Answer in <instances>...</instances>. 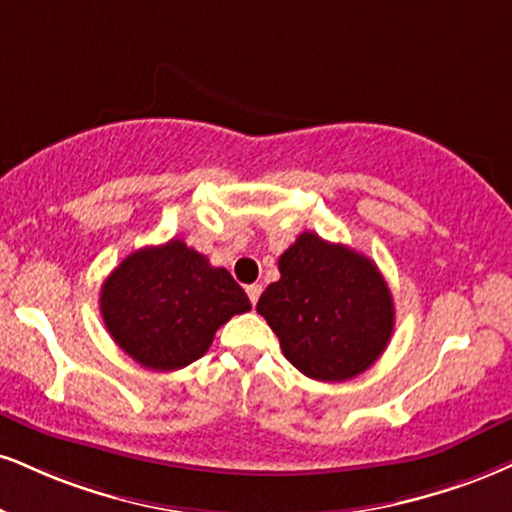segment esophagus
I'll return each instance as SVG.
<instances>
[{
    "instance_id": "1",
    "label": "esophagus",
    "mask_w": 512,
    "mask_h": 512,
    "mask_svg": "<svg viewBox=\"0 0 512 512\" xmlns=\"http://www.w3.org/2000/svg\"><path fill=\"white\" fill-rule=\"evenodd\" d=\"M245 291H248L250 303L257 305V300H260V295H262V283H250V286L245 288Z\"/></svg>"
}]
</instances>
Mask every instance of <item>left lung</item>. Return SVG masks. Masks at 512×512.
<instances>
[{"label": "left lung", "instance_id": "8db88e82", "mask_svg": "<svg viewBox=\"0 0 512 512\" xmlns=\"http://www.w3.org/2000/svg\"><path fill=\"white\" fill-rule=\"evenodd\" d=\"M279 272L257 312L295 369L317 381H346L379 360L396 312L377 264L305 231L279 257Z\"/></svg>", "mask_w": 512, "mask_h": 512}]
</instances>
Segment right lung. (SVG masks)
I'll return each instance as SVG.
<instances>
[{
	"mask_svg": "<svg viewBox=\"0 0 512 512\" xmlns=\"http://www.w3.org/2000/svg\"><path fill=\"white\" fill-rule=\"evenodd\" d=\"M100 310L116 346L135 362L171 372L195 362L233 315L250 310L224 267L171 238L131 252L102 283Z\"/></svg>",
	"mask_w": 512,
	"mask_h": 512,
	"instance_id": "obj_1",
	"label": "right lung"
}]
</instances>
